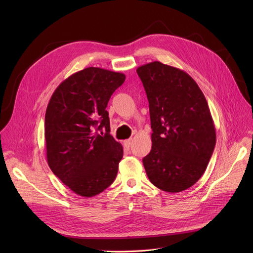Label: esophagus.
<instances>
[{"label":"esophagus","instance_id":"34e87169","mask_svg":"<svg viewBox=\"0 0 253 253\" xmlns=\"http://www.w3.org/2000/svg\"><path fill=\"white\" fill-rule=\"evenodd\" d=\"M131 142H132V140H131V139H126V140L124 141V145H125V147H126L127 149H129V148H130Z\"/></svg>","mask_w":253,"mask_h":253}]
</instances>
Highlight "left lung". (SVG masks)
Masks as SVG:
<instances>
[{"mask_svg":"<svg viewBox=\"0 0 253 253\" xmlns=\"http://www.w3.org/2000/svg\"><path fill=\"white\" fill-rule=\"evenodd\" d=\"M150 104L152 150L142 159L150 181L162 191L191 188L205 172L216 133L206 98L182 70L153 61L136 70Z\"/></svg>","mask_w":253,"mask_h":253,"instance_id":"obj_1","label":"left lung"}]
</instances>
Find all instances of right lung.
I'll list each match as a JSON object with an SVG mask.
<instances>
[{
  "instance_id": "obj_1",
  "label": "right lung",
  "mask_w": 253,
  "mask_h": 253,
  "mask_svg": "<svg viewBox=\"0 0 253 253\" xmlns=\"http://www.w3.org/2000/svg\"><path fill=\"white\" fill-rule=\"evenodd\" d=\"M125 79L122 73L91 66L61 82L47 105L48 165L79 196L100 194L117 176L123 147L110 134L105 109Z\"/></svg>"
}]
</instances>
